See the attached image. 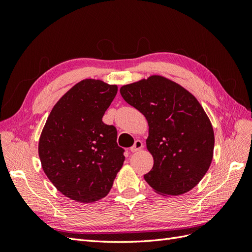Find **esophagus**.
<instances>
[{
    "instance_id": "esophagus-1",
    "label": "esophagus",
    "mask_w": 252,
    "mask_h": 252,
    "mask_svg": "<svg viewBox=\"0 0 252 252\" xmlns=\"http://www.w3.org/2000/svg\"><path fill=\"white\" fill-rule=\"evenodd\" d=\"M142 148H143V143L140 140H136L134 142V144H133V146L130 148V151L131 152H136V151H139Z\"/></svg>"
}]
</instances>
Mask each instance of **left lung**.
I'll list each match as a JSON object with an SVG mask.
<instances>
[{
  "label": "left lung",
  "instance_id": "1",
  "mask_svg": "<svg viewBox=\"0 0 252 252\" xmlns=\"http://www.w3.org/2000/svg\"><path fill=\"white\" fill-rule=\"evenodd\" d=\"M124 100L148 123L146 147L154 167L144 179L155 192L181 195L199 184L213 158L215 132L196 97L162 75L122 86Z\"/></svg>",
  "mask_w": 252,
  "mask_h": 252
}]
</instances>
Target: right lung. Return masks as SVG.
<instances>
[{"label":"right lung","mask_w":252,"mask_h":252,"mask_svg":"<svg viewBox=\"0 0 252 252\" xmlns=\"http://www.w3.org/2000/svg\"><path fill=\"white\" fill-rule=\"evenodd\" d=\"M118 86L86 79L53 106L39 140L42 168L59 191L80 203H94L110 191L123 166L117 129L102 118Z\"/></svg>","instance_id":"obj_1"}]
</instances>
